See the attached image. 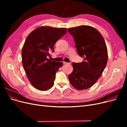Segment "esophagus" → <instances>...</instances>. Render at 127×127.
Here are the masks:
<instances>
[{
    "instance_id": "esophagus-1",
    "label": "esophagus",
    "mask_w": 127,
    "mask_h": 127,
    "mask_svg": "<svg viewBox=\"0 0 127 127\" xmlns=\"http://www.w3.org/2000/svg\"><path fill=\"white\" fill-rule=\"evenodd\" d=\"M63 64H69V63H68L67 62H64V61L63 62Z\"/></svg>"
}]
</instances>
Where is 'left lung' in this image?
Masks as SVG:
<instances>
[{
	"label": "left lung",
	"mask_w": 127,
	"mask_h": 127,
	"mask_svg": "<svg viewBox=\"0 0 127 127\" xmlns=\"http://www.w3.org/2000/svg\"><path fill=\"white\" fill-rule=\"evenodd\" d=\"M74 37L82 63H72L73 71L69 75L71 85L78 90L90 88L100 77L108 59L104 38L94 28L81 25L68 29Z\"/></svg>",
	"instance_id": "8db88e82"
}]
</instances>
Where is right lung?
Wrapping results in <instances>:
<instances>
[{"label": "right lung", "instance_id": "right-lung-1", "mask_svg": "<svg viewBox=\"0 0 127 127\" xmlns=\"http://www.w3.org/2000/svg\"><path fill=\"white\" fill-rule=\"evenodd\" d=\"M67 32L66 28L41 26L26 37L22 51V64L30 82L36 89L45 91L53 86L56 73L63 66L48 58L56 42Z\"/></svg>", "mask_w": 127, "mask_h": 127}]
</instances>
